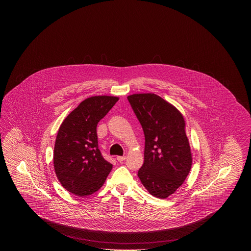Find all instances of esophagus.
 Segmentation results:
<instances>
[{
    "label": "esophagus",
    "mask_w": 251,
    "mask_h": 251,
    "mask_svg": "<svg viewBox=\"0 0 251 251\" xmlns=\"http://www.w3.org/2000/svg\"><path fill=\"white\" fill-rule=\"evenodd\" d=\"M125 159H126L125 156H118V157H117V160H118L119 162H123Z\"/></svg>",
    "instance_id": "obj_1"
}]
</instances>
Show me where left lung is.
Here are the masks:
<instances>
[{"instance_id": "8db88e82", "label": "left lung", "mask_w": 251, "mask_h": 251, "mask_svg": "<svg viewBox=\"0 0 251 251\" xmlns=\"http://www.w3.org/2000/svg\"><path fill=\"white\" fill-rule=\"evenodd\" d=\"M145 134L144 164L138 177L151 195L167 199L188 176L191 148L182 114L153 93L128 96Z\"/></svg>"}]
</instances>
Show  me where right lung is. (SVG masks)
Segmentation results:
<instances>
[{
  "label": "right lung",
  "instance_id": "obj_1",
  "mask_svg": "<svg viewBox=\"0 0 251 251\" xmlns=\"http://www.w3.org/2000/svg\"><path fill=\"white\" fill-rule=\"evenodd\" d=\"M118 100L114 96L87 98L60 125L53 167L62 186L78 197L98 191L113 168L99 150L97 125Z\"/></svg>",
  "mask_w": 251,
  "mask_h": 251
}]
</instances>
